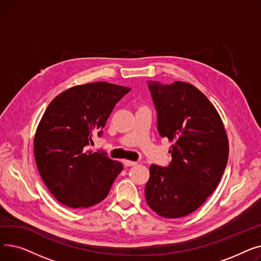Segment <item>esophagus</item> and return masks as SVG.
Listing matches in <instances>:
<instances>
[{
    "mask_svg": "<svg viewBox=\"0 0 261 261\" xmlns=\"http://www.w3.org/2000/svg\"><path fill=\"white\" fill-rule=\"evenodd\" d=\"M122 163H123V165H125V166H135L136 164H138L136 162L129 161V160H123V161H122Z\"/></svg>",
    "mask_w": 261,
    "mask_h": 261,
    "instance_id": "obj_1",
    "label": "esophagus"
}]
</instances>
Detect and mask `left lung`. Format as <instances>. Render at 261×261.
<instances>
[{"label":"left lung","instance_id":"obj_1","mask_svg":"<svg viewBox=\"0 0 261 261\" xmlns=\"http://www.w3.org/2000/svg\"><path fill=\"white\" fill-rule=\"evenodd\" d=\"M158 131L173 142L168 167L150 166L145 187L149 207L168 219L198 210L221 180L228 159L222 119L201 91L187 82L148 81Z\"/></svg>","mask_w":261,"mask_h":261}]
</instances>
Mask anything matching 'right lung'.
<instances>
[{
	"mask_svg": "<svg viewBox=\"0 0 261 261\" xmlns=\"http://www.w3.org/2000/svg\"><path fill=\"white\" fill-rule=\"evenodd\" d=\"M130 88L92 82L55 97L41 118L34 139L38 170L50 194L72 208H87L109 194L121 163L88 146L102 134L115 105Z\"/></svg>",
	"mask_w": 261,
	"mask_h": 261,
	"instance_id": "1",
	"label": "right lung"
}]
</instances>
